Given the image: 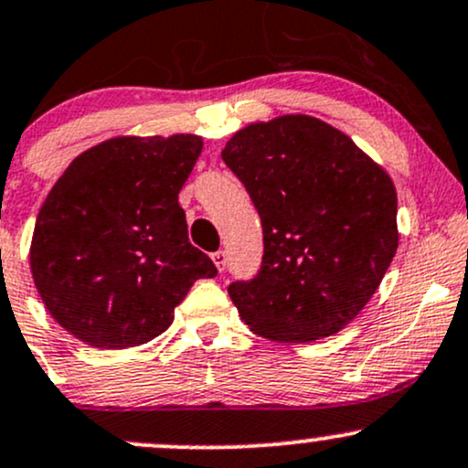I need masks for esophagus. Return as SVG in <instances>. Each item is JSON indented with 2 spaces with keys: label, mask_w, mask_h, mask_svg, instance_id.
I'll list each match as a JSON object with an SVG mask.
<instances>
[{
  "label": "esophagus",
  "mask_w": 468,
  "mask_h": 468,
  "mask_svg": "<svg viewBox=\"0 0 468 468\" xmlns=\"http://www.w3.org/2000/svg\"><path fill=\"white\" fill-rule=\"evenodd\" d=\"M210 258H213L215 266H218V271H219V273H222V271L226 269V253H224V250H215V253L210 255Z\"/></svg>",
  "instance_id": "1"
}]
</instances>
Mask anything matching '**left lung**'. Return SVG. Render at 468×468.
Wrapping results in <instances>:
<instances>
[{
    "label": "left lung",
    "mask_w": 468,
    "mask_h": 468,
    "mask_svg": "<svg viewBox=\"0 0 468 468\" xmlns=\"http://www.w3.org/2000/svg\"><path fill=\"white\" fill-rule=\"evenodd\" d=\"M222 159L264 233L258 275L229 284L250 331L309 342L356 320L398 250L391 177L351 137L309 115L242 128Z\"/></svg>",
    "instance_id": "1"
}]
</instances>
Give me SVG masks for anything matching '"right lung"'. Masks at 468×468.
<instances>
[{
  "mask_svg": "<svg viewBox=\"0 0 468 468\" xmlns=\"http://www.w3.org/2000/svg\"><path fill=\"white\" fill-rule=\"evenodd\" d=\"M202 153L197 135L117 137L73 159L46 197L30 271L46 309L100 348L151 342L218 269L188 242L177 195Z\"/></svg>",
  "mask_w": 468,
  "mask_h": 468,
  "instance_id": "1",
  "label": "right lung"
}]
</instances>
